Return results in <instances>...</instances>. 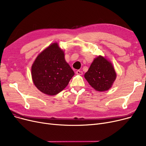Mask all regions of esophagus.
Returning a JSON list of instances; mask_svg holds the SVG:
<instances>
[{
    "label": "esophagus",
    "mask_w": 146,
    "mask_h": 146,
    "mask_svg": "<svg viewBox=\"0 0 146 146\" xmlns=\"http://www.w3.org/2000/svg\"><path fill=\"white\" fill-rule=\"evenodd\" d=\"M76 73L77 74H79V75H82L83 74V72L80 71V70H77L76 72Z\"/></svg>",
    "instance_id": "1"
}]
</instances>
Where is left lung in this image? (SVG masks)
I'll list each match as a JSON object with an SVG mask.
<instances>
[{"label":"left lung","mask_w":146,"mask_h":146,"mask_svg":"<svg viewBox=\"0 0 146 146\" xmlns=\"http://www.w3.org/2000/svg\"><path fill=\"white\" fill-rule=\"evenodd\" d=\"M117 77L111 63L102 56L95 58L85 78L89 85L98 91L108 90Z\"/></svg>","instance_id":"left-lung-1"}]
</instances>
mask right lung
<instances>
[{
  "label": "right lung",
  "instance_id": "1",
  "mask_svg": "<svg viewBox=\"0 0 146 146\" xmlns=\"http://www.w3.org/2000/svg\"><path fill=\"white\" fill-rule=\"evenodd\" d=\"M35 86L42 93L55 95L62 91L74 74L63 50L53 43L38 56L31 68Z\"/></svg>",
  "mask_w": 146,
  "mask_h": 146
}]
</instances>
